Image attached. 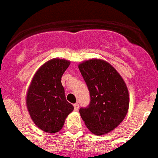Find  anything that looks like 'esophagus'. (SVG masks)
<instances>
[{"label": "esophagus", "mask_w": 158, "mask_h": 158, "mask_svg": "<svg viewBox=\"0 0 158 158\" xmlns=\"http://www.w3.org/2000/svg\"><path fill=\"white\" fill-rule=\"evenodd\" d=\"M74 109H75V111H77L79 109V104L77 103L74 104Z\"/></svg>", "instance_id": "obj_1"}]
</instances>
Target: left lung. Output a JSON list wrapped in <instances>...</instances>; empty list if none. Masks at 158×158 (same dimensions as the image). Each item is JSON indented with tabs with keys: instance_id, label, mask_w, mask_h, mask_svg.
<instances>
[{
	"instance_id": "obj_1",
	"label": "left lung",
	"mask_w": 158,
	"mask_h": 158,
	"mask_svg": "<svg viewBox=\"0 0 158 158\" xmlns=\"http://www.w3.org/2000/svg\"><path fill=\"white\" fill-rule=\"evenodd\" d=\"M90 95V103L80 108L85 126L96 135L119 126L129 109V92L123 78L105 60L91 59L78 65Z\"/></svg>"
}]
</instances>
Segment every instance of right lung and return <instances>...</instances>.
<instances>
[{
	"instance_id": "right-lung-1",
	"label": "right lung",
	"mask_w": 158,
	"mask_h": 158,
	"mask_svg": "<svg viewBox=\"0 0 158 158\" xmlns=\"http://www.w3.org/2000/svg\"><path fill=\"white\" fill-rule=\"evenodd\" d=\"M70 61L55 58L45 62L34 74L26 95L27 111L41 131L56 133L74 108L66 100L61 77Z\"/></svg>"
}]
</instances>
